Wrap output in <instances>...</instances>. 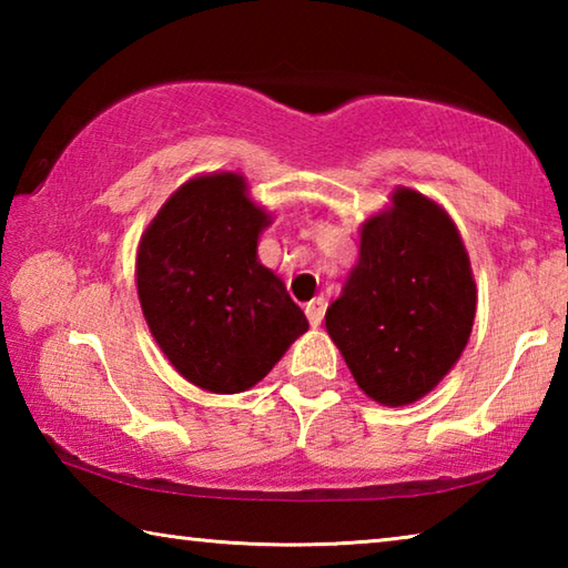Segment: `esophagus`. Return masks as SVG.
<instances>
[{"mask_svg":"<svg viewBox=\"0 0 568 568\" xmlns=\"http://www.w3.org/2000/svg\"><path fill=\"white\" fill-rule=\"evenodd\" d=\"M325 307H328V303H325V297H313V301L305 305V315H307V321H311L313 328H318V325L323 323Z\"/></svg>","mask_w":568,"mask_h":568,"instance_id":"obj_1","label":"esophagus"}]
</instances>
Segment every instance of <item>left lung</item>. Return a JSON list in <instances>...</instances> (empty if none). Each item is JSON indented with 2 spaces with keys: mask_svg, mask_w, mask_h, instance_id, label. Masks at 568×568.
I'll list each match as a JSON object with an SVG mask.
<instances>
[{
  "mask_svg": "<svg viewBox=\"0 0 568 568\" xmlns=\"http://www.w3.org/2000/svg\"><path fill=\"white\" fill-rule=\"evenodd\" d=\"M361 227L358 263L325 328L365 396L408 406L434 390L464 353L476 283L454 220L434 200L398 187Z\"/></svg>",
  "mask_w": 568,
  "mask_h": 568,
  "instance_id": "left-lung-1",
  "label": "left lung"
}]
</instances>
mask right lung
Segmentation results:
<instances>
[{
  "mask_svg": "<svg viewBox=\"0 0 568 568\" xmlns=\"http://www.w3.org/2000/svg\"><path fill=\"white\" fill-rule=\"evenodd\" d=\"M267 225L243 175L213 172L172 192L140 240L142 313L160 351L197 388H253L307 331L281 277L257 261Z\"/></svg>",
  "mask_w": 568,
  "mask_h": 568,
  "instance_id": "right-lung-1",
  "label": "right lung"
}]
</instances>
